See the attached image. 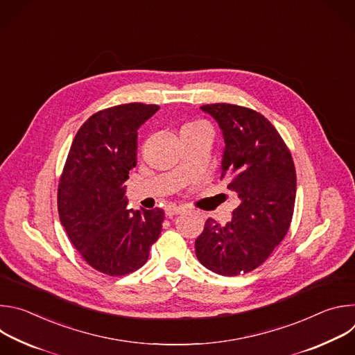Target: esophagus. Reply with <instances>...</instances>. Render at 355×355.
<instances>
[{
  "label": "esophagus",
  "mask_w": 355,
  "mask_h": 355,
  "mask_svg": "<svg viewBox=\"0 0 355 355\" xmlns=\"http://www.w3.org/2000/svg\"><path fill=\"white\" fill-rule=\"evenodd\" d=\"M182 212H185V209L181 208V207H174V205H171V207H167V208H166V215H167L168 218H173V216H175V215H181Z\"/></svg>",
  "instance_id": "obj_1"
}]
</instances>
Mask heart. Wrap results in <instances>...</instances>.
I'll return each mask as SVG.
<instances>
[{"instance_id":"b5f03b06","label":"heart","mask_w":355,"mask_h":355,"mask_svg":"<svg viewBox=\"0 0 355 355\" xmlns=\"http://www.w3.org/2000/svg\"><path fill=\"white\" fill-rule=\"evenodd\" d=\"M196 125H200V123H192V125H189V126H196Z\"/></svg>"}]
</instances>
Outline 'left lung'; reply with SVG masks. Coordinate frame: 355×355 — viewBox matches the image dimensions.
Segmentation results:
<instances>
[{
    "mask_svg": "<svg viewBox=\"0 0 355 355\" xmlns=\"http://www.w3.org/2000/svg\"><path fill=\"white\" fill-rule=\"evenodd\" d=\"M222 129L225 151L220 180L240 198L233 218L220 226L209 218L195 240L199 263L234 277L260 267L291 226L296 173L291 151L260 112L232 104H207Z\"/></svg>",
    "mask_w": 355,
    "mask_h": 355,
    "instance_id": "8db88e82",
    "label": "left lung"
}]
</instances>
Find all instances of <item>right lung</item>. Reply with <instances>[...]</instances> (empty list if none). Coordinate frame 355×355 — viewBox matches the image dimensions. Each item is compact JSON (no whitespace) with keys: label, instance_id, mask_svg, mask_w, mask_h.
<instances>
[{"label":"right lung","instance_id":"right-lung-1","mask_svg":"<svg viewBox=\"0 0 355 355\" xmlns=\"http://www.w3.org/2000/svg\"><path fill=\"white\" fill-rule=\"evenodd\" d=\"M160 110L140 103L89 116L78 129L59 181L60 222L92 268L111 277L139 270L159 239L164 211L128 209L125 181L136 167L137 129Z\"/></svg>","mask_w":355,"mask_h":355}]
</instances>
